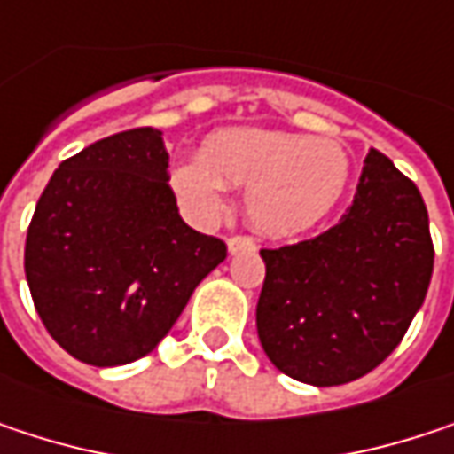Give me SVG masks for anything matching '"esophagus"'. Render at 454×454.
<instances>
[{"label": "esophagus", "mask_w": 454, "mask_h": 454, "mask_svg": "<svg viewBox=\"0 0 454 454\" xmlns=\"http://www.w3.org/2000/svg\"><path fill=\"white\" fill-rule=\"evenodd\" d=\"M226 247L231 257H233V254H241V252H254V241L247 239V236H233V239H228Z\"/></svg>", "instance_id": "esophagus-1"}]
</instances>
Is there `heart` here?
<instances>
[{"label": "heart", "instance_id": "b5f03b06", "mask_svg": "<svg viewBox=\"0 0 454 454\" xmlns=\"http://www.w3.org/2000/svg\"><path fill=\"white\" fill-rule=\"evenodd\" d=\"M348 155L335 140L228 127L213 132L197 158L171 168V186L194 218H215L226 186L244 189L249 223L270 239H294L322 223L348 184Z\"/></svg>", "mask_w": 454, "mask_h": 454}]
</instances>
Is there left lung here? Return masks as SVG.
Instances as JSON below:
<instances>
[{
  "mask_svg": "<svg viewBox=\"0 0 454 454\" xmlns=\"http://www.w3.org/2000/svg\"><path fill=\"white\" fill-rule=\"evenodd\" d=\"M260 254L268 268L257 301L262 350L304 385H346L397 348L427 299L429 213L416 184L372 147L338 226Z\"/></svg>",
  "mask_w": 454,
  "mask_h": 454,
  "instance_id": "1",
  "label": "left lung"
}]
</instances>
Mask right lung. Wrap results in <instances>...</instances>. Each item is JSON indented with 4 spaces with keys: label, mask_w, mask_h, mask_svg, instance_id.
<instances>
[{
    "label": "right lung",
    "mask_w": 454,
    "mask_h": 454,
    "mask_svg": "<svg viewBox=\"0 0 454 454\" xmlns=\"http://www.w3.org/2000/svg\"><path fill=\"white\" fill-rule=\"evenodd\" d=\"M163 132L88 145L46 184L25 241L41 322L69 356L124 366L155 348L226 244L189 228L168 186Z\"/></svg>",
    "instance_id": "1"
}]
</instances>
